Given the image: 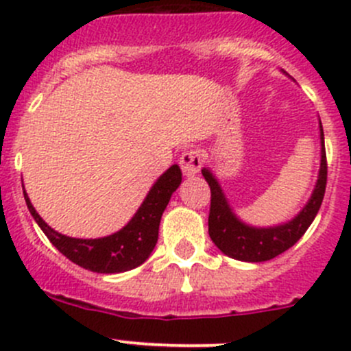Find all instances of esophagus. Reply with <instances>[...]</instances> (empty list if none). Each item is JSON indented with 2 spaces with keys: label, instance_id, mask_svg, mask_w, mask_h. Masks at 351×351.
I'll return each mask as SVG.
<instances>
[{
  "label": "esophagus",
  "instance_id": "34e87169",
  "mask_svg": "<svg viewBox=\"0 0 351 351\" xmlns=\"http://www.w3.org/2000/svg\"><path fill=\"white\" fill-rule=\"evenodd\" d=\"M202 162H204V156L198 149H189L180 156V166H182L183 173L189 176L197 175L200 171Z\"/></svg>",
  "mask_w": 351,
  "mask_h": 351
}]
</instances>
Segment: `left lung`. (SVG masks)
<instances>
[{"mask_svg":"<svg viewBox=\"0 0 351 351\" xmlns=\"http://www.w3.org/2000/svg\"><path fill=\"white\" fill-rule=\"evenodd\" d=\"M321 144H323V151H321L319 178H317L313 197L295 219L284 226H277V228L256 229L244 226L229 208L217 180L212 176L208 169H202L205 182L210 186L208 236L222 253L234 260L258 263V261H267L278 256L302 238L307 228L313 224L314 217L323 204L324 192H326L328 161L326 149H324L323 125H321Z\"/></svg>","mask_w":351,"mask_h":351,"instance_id":"8db88e82","label":"left lung"}]
</instances>
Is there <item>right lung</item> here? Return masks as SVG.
I'll return each mask as SVG.
<instances>
[{
  "mask_svg": "<svg viewBox=\"0 0 351 351\" xmlns=\"http://www.w3.org/2000/svg\"><path fill=\"white\" fill-rule=\"evenodd\" d=\"M180 183H182V171L178 165H173L154 183L132 221L115 234L100 239H76L59 234L42 221V217L35 212L34 205L28 200L25 190L23 195L28 210L38 228L66 258L97 274H120V271L137 268L149 258L151 251L158 243L162 212Z\"/></svg>",
  "mask_w": 351,
  "mask_h": 351,
  "instance_id": "add662e5",
  "label": "right lung"
}]
</instances>
